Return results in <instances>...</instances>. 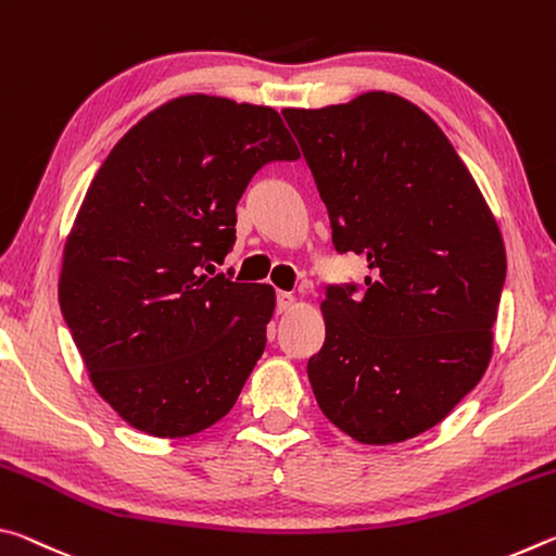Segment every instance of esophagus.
<instances>
[{"label":"esophagus","mask_w":556,"mask_h":556,"mask_svg":"<svg viewBox=\"0 0 556 556\" xmlns=\"http://www.w3.org/2000/svg\"><path fill=\"white\" fill-rule=\"evenodd\" d=\"M291 306H294V294L291 291H277V312L285 314Z\"/></svg>","instance_id":"1"}]
</instances>
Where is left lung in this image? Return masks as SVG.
<instances>
[{
	"label": "left lung",
	"instance_id": "left-lung-1",
	"mask_svg": "<svg viewBox=\"0 0 556 556\" xmlns=\"http://www.w3.org/2000/svg\"><path fill=\"white\" fill-rule=\"evenodd\" d=\"M326 203L338 255L363 285H328L326 341L308 357L316 402L363 444L437 427L481 382L505 285L493 213L427 112L392 92L285 110Z\"/></svg>",
	"mask_w": 556,
	"mask_h": 556
}]
</instances>
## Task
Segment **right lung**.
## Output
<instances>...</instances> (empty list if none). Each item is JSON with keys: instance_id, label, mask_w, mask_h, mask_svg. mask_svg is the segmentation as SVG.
Wrapping results in <instances>:
<instances>
[{"instance_id": "obj_1", "label": "right lung", "mask_w": 556, "mask_h": 556, "mask_svg": "<svg viewBox=\"0 0 556 556\" xmlns=\"http://www.w3.org/2000/svg\"><path fill=\"white\" fill-rule=\"evenodd\" d=\"M294 159L271 108L186 96L131 127L92 178L65 242L61 314L135 429L191 437L232 409L265 353L275 289L203 271L232 250L252 176Z\"/></svg>"}]
</instances>
